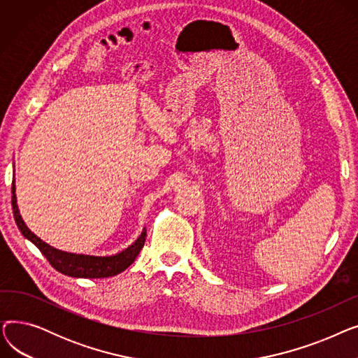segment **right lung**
Here are the masks:
<instances>
[{
    "label": "right lung",
    "mask_w": 358,
    "mask_h": 358,
    "mask_svg": "<svg viewBox=\"0 0 358 358\" xmlns=\"http://www.w3.org/2000/svg\"><path fill=\"white\" fill-rule=\"evenodd\" d=\"M11 206L13 213L18 229L23 234L26 239H29L31 243L41 250V252L46 257V259L50 262V266L58 270L59 273L71 277L78 278H104V277H113L116 274H120L124 271L131 262L136 259L139 255L145 238H146V229L143 228L141 235L131 242L130 245L120 252L111 254V255H90V254H77V252H68L55 248L45 241H42L39 236L34 235L24 223L20 210L17 206V197H15V181L13 180L11 185Z\"/></svg>",
    "instance_id": "obj_1"
}]
</instances>
